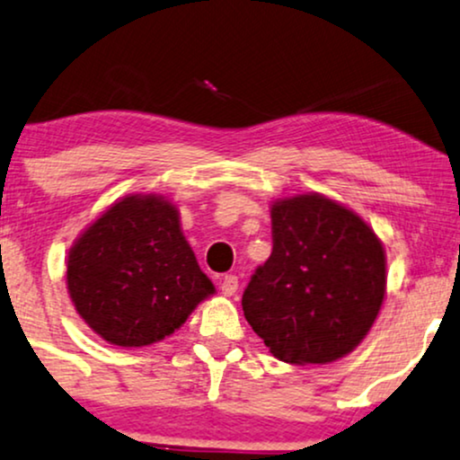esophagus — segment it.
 <instances>
[{
    "mask_svg": "<svg viewBox=\"0 0 460 460\" xmlns=\"http://www.w3.org/2000/svg\"><path fill=\"white\" fill-rule=\"evenodd\" d=\"M220 290H223L225 297H234L237 293V276H225L223 284H220Z\"/></svg>",
    "mask_w": 460,
    "mask_h": 460,
    "instance_id": "34e87169",
    "label": "esophagus"
}]
</instances>
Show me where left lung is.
Here are the masks:
<instances>
[{
    "instance_id": "obj_1",
    "label": "left lung",
    "mask_w": 460,
    "mask_h": 460,
    "mask_svg": "<svg viewBox=\"0 0 460 460\" xmlns=\"http://www.w3.org/2000/svg\"><path fill=\"white\" fill-rule=\"evenodd\" d=\"M273 250L242 307L263 344L290 365H327L374 327L386 295V250L352 208L323 193L270 203Z\"/></svg>"
}]
</instances>
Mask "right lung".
Masks as SVG:
<instances>
[{"instance_id": "right-lung-1", "label": "right lung", "mask_w": 460, "mask_h": 460, "mask_svg": "<svg viewBox=\"0 0 460 460\" xmlns=\"http://www.w3.org/2000/svg\"><path fill=\"white\" fill-rule=\"evenodd\" d=\"M69 299L93 333L120 348L170 337L217 293L163 195L129 193L75 237L66 259Z\"/></svg>"}]
</instances>
